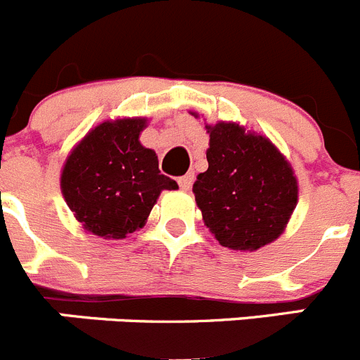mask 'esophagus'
Listing matches in <instances>:
<instances>
[{
    "label": "esophagus",
    "instance_id": "esophagus-1",
    "mask_svg": "<svg viewBox=\"0 0 360 360\" xmlns=\"http://www.w3.org/2000/svg\"><path fill=\"white\" fill-rule=\"evenodd\" d=\"M193 180H195V173H187V174H184V176H180L178 178V186L182 187L184 191H187L191 187V184H193Z\"/></svg>",
    "mask_w": 360,
    "mask_h": 360
}]
</instances>
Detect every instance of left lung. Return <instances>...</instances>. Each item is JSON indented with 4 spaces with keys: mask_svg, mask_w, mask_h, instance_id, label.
Segmentation results:
<instances>
[{
    "mask_svg": "<svg viewBox=\"0 0 360 360\" xmlns=\"http://www.w3.org/2000/svg\"><path fill=\"white\" fill-rule=\"evenodd\" d=\"M209 129V167L193 193L209 231L224 247L256 250L274 241L297 203L292 167L274 144L234 122Z\"/></svg>",
    "mask_w": 360,
    "mask_h": 360,
    "instance_id": "obj_1",
    "label": "left lung"
}]
</instances>
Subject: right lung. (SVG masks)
I'll return each mask as SVG.
<instances>
[{"instance_id":"right-lung-1","label":"right lung","mask_w":360,"mask_h":360,"mask_svg":"<svg viewBox=\"0 0 360 360\" xmlns=\"http://www.w3.org/2000/svg\"><path fill=\"white\" fill-rule=\"evenodd\" d=\"M144 128L146 119L98 124L66 160L63 195L91 234L122 240L146 224L162 191L178 189L160 174L155 151L139 142Z\"/></svg>"}]
</instances>
